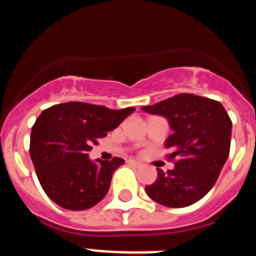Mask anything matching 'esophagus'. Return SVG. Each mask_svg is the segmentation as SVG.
<instances>
[{
    "instance_id": "obj_1",
    "label": "esophagus",
    "mask_w": 256,
    "mask_h": 256,
    "mask_svg": "<svg viewBox=\"0 0 256 256\" xmlns=\"http://www.w3.org/2000/svg\"><path fill=\"white\" fill-rule=\"evenodd\" d=\"M130 164H132V165H134L136 168H141L142 165H144L141 162H137V160H130Z\"/></svg>"
}]
</instances>
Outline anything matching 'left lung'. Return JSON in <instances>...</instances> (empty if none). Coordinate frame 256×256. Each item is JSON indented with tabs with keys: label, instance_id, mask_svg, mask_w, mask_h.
I'll list each match as a JSON object with an SVG mask.
<instances>
[{
	"label": "left lung",
	"instance_id": "left-lung-1",
	"mask_svg": "<svg viewBox=\"0 0 256 256\" xmlns=\"http://www.w3.org/2000/svg\"><path fill=\"white\" fill-rule=\"evenodd\" d=\"M148 114L168 120L172 130L165 146L177 158L168 173L158 169L155 183L146 186L154 201L168 208L195 204L212 188L230 155L232 122L220 102L191 94H180L150 106Z\"/></svg>",
	"mask_w": 256,
	"mask_h": 256
}]
</instances>
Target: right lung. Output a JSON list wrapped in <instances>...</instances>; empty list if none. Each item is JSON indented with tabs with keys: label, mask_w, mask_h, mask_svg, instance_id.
I'll return each instance as SVG.
<instances>
[{
	"label": "right lung",
	"mask_w": 256,
	"mask_h": 256,
	"mask_svg": "<svg viewBox=\"0 0 256 256\" xmlns=\"http://www.w3.org/2000/svg\"><path fill=\"white\" fill-rule=\"evenodd\" d=\"M134 108L112 110L84 102L51 106L38 116L30 133V158L40 186L58 206L86 210L98 204L124 160L90 159L97 140L115 130Z\"/></svg>",
	"instance_id": "obj_1"
}]
</instances>
